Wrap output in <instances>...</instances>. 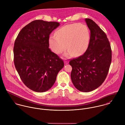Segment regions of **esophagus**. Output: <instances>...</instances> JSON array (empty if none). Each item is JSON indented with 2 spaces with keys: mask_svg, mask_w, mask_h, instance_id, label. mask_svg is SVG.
I'll return each mask as SVG.
<instances>
[{
  "mask_svg": "<svg viewBox=\"0 0 125 125\" xmlns=\"http://www.w3.org/2000/svg\"><path fill=\"white\" fill-rule=\"evenodd\" d=\"M64 63H65V64H68L69 61H67V60H65V61H64Z\"/></svg>",
  "mask_w": 125,
  "mask_h": 125,
  "instance_id": "1",
  "label": "esophagus"
}]
</instances>
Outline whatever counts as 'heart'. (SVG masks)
Listing matches in <instances>:
<instances>
[{"instance_id": "1", "label": "heart", "mask_w": 125, "mask_h": 125, "mask_svg": "<svg viewBox=\"0 0 125 125\" xmlns=\"http://www.w3.org/2000/svg\"><path fill=\"white\" fill-rule=\"evenodd\" d=\"M89 31L86 25L75 23L63 26L51 36L49 42L50 48L56 54H59L67 48L65 55L70 57L74 54L80 56L86 50L89 42ZM67 45H66V44Z\"/></svg>"}]
</instances>
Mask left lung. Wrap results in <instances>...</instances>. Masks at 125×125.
Here are the masks:
<instances>
[{
  "label": "left lung",
  "mask_w": 125,
  "mask_h": 125,
  "mask_svg": "<svg viewBox=\"0 0 125 125\" xmlns=\"http://www.w3.org/2000/svg\"><path fill=\"white\" fill-rule=\"evenodd\" d=\"M85 20L90 31L88 48L69 63L73 85L79 91L87 92L99 87L105 81L112 61V50L105 32L92 20Z\"/></svg>",
  "instance_id": "obj_1"
}]
</instances>
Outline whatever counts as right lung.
Returning a JSON list of instances; mask_svg holds the SVG:
<instances>
[{"instance_id": "1", "label": "right lung", "mask_w": 125, "mask_h": 125, "mask_svg": "<svg viewBox=\"0 0 125 125\" xmlns=\"http://www.w3.org/2000/svg\"><path fill=\"white\" fill-rule=\"evenodd\" d=\"M59 25L56 22L33 21L21 29L15 41V68L23 83L34 91L48 90L64 66L49 48L50 34Z\"/></svg>"}]
</instances>
